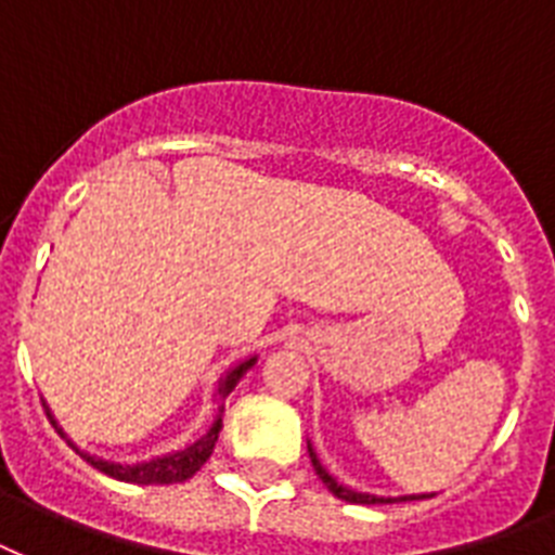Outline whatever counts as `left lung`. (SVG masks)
<instances>
[{
  "mask_svg": "<svg viewBox=\"0 0 555 555\" xmlns=\"http://www.w3.org/2000/svg\"><path fill=\"white\" fill-rule=\"evenodd\" d=\"M308 455H311V464L313 469H317V475L322 478V483L328 487L337 499L348 501V504H388L391 499H379V495H365V492H354V490H348V487H343V483H337L334 478H331L328 473H325V466L317 461V455H313V449L308 447ZM414 499H426V495H409V499H395V501H414Z\"/></svg>",
  "mask_w": 555,
  "mask_h": 555,
  "instance_id": "obj_1",
  "label": "left lung"
}]
</instances>
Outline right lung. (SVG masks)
<instances>
[{"label": "right lung", "instance_id": "obj_1", "mask_svg": "<svg viewBox=\"0 0 555 555\" xmlns=\"http://www.w3.org/2000/svg\"><path fill=\"white\" fill-rule=\"evenodd\" d=\"M250 365H253V360H247V363H242L235 371H230L218 391H221V395H230L235 383H238V377H242L244 371L250 369ZM46 414H48V421H51V426H54L60 435H63V429L56 426V421L51 417V412H48V409H46ZM218 431H221V417H218V421L212 423V429H209L204 438L195 440L192 447L181 449V452H176V455L155 457V461H146V464H134V466L108 464V461L91 457V455H86V452H80V455L86 457V461H89L94 469L112 475V478H117V481H126V483H181V481H186V478H192V475L198 473L201 466L207 464V457L212 455V449H216Z\"/></svg>", "mask_w": 555, "mask_h": 555}]
</instances>
